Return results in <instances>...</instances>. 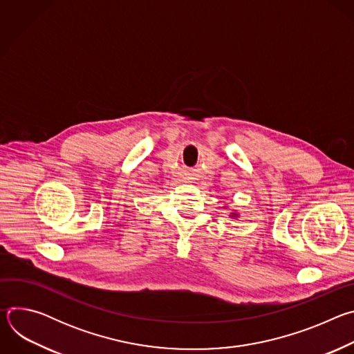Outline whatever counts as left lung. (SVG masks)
I'll use <instances>...</instances> for the list:
<instances>
[{
  "mask_svg": "<svg viewBox=\"0 0 354 354\" xmlns=\"http://www.w3.org/2000/svg\"><path fill=\"white\" fill-rule=\"evenodd\" d=\"M230 217H232V218H234V217H239V214H238L236 212H234V213H231V214H230Z\"/></svg>",
  "mask_w": 354,
  "mask_h": 354,
  "instance_id": "left-lung-1",
  "label": "left lung"
}]
</instances>
